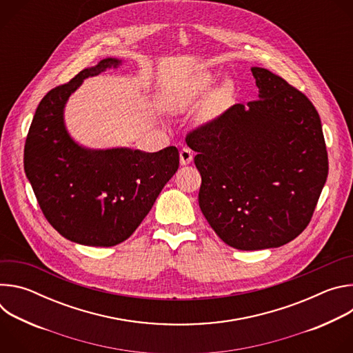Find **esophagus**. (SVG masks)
Masks as SVG:
<instances>
[{"label":"esophagus","instance_id":"1","mask_svg":"<svg viewBox=\"0 0 353 353\" xmlns=\"http://www.w3.org/2000/svg\"><path fill=\"white\" fill-rule=\"evenodd\" d=\"M191 161H192V152H191V149H190V148H181V149H180V163H181L183 166H185V165L191 163Z\"/></svg>","mask_w":353,"mask_h":353}]
</instances>
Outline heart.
<instances>
[{
    "label": "heart",
    "instance_id": "1",
    "mask_svg": "<svg viewBox=\"0 0 353 353\" xmlns=\"http://www.w3.org/2000/svg\"><path fill=\"white\" fill-rule=\"evenodd\" d=\"M212 78L210 75L196 77L187 83L174 88L169 93V108L173 112H184L195 105L196 100L211 86Z\"/></svg>",
    "mask_w": 353,
    "mask_h": 353
}]
</instances>
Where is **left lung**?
I'll return each instance as SVG.
<instances>
[{
    "instance_id": "1",
    "label": "left lung",
    "mask_w": 353,
    "mask_h": 353,
    "mask_svg": "<svg viewBox=\"0 0 353 353\" xmlns=\"http://www.w3.org/2000/svg\"><path fill=\"white\" fill-rule=\"evenodd\" d=\"M259 99L185 138L201 174L199 208L237 250L281 247L309 225L328 176L320 116L283 78L251 68Z\"/></svg>"
}]
</instances>
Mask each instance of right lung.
Returning a JSON list of instances; mask_svg holds the SVG:
<instances>
[{
	"label": "right lung",
	"instance_id": "right-lung-1",
	"mask_svg": "<svg viewBox=\"0 0 353 353\" xmlns=\"http://www.w3.org/2000/svg\"><path fill=\"white\" fill-rule=\"evenodd\" d=\"M121 60L103 59L68 83L50 90L32 120L23 166L37 203L63 237L83 245L112 247L127 240L179 169V150L131 148L90 149L70 135L64 109L83 79Z\"/></svg>",
	"mask_w": 353,
	"mask_h": 353
}]
</instances>
